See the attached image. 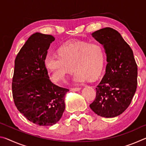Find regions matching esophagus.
Returning <instances> with one entry per match:
<instances>
[{"instance_id": "esophagus-1", "label": "esophagus", "mask_w": 146, "mask_h": 146, "mask_svg": "<svg viewBox=\"0 0 146 146\" xmlns=\"http://www.w3.org/2000/svg\"><path fill=\"white\" fill-rule=\"evenodd\" d=\"M80 88L77 87V88H71V91H79L80 90Z\"/></svg>"}]
</instances>
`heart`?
I'll return each instance as SVG.
<instances>
[{"instance_id": "1", "label": "heart", "mask_w": 146, "mask_h": 146, "mask_svg": "<svg viewBox=\"0 0 146 146\" xmlns=\"http://www.w3.org/2000/svg\"><path fill=\"white\" fill-rule=\"evenodd\" d=\"M58 53L48 55L44 60V65L55 82L64 81L73 69L74 80L78 82L88 78L95 80L102 70L104 49L98 42L71 40L62 46Z\"/></svg>"}]
</instances>
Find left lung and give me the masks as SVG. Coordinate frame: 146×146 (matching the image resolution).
<instances>
[{"instance_id": "obj_1", "label": "left lung", "mask_w": 146, "mask_h": 146, "mask_svg": "<svg viewBox=\"0 0 146 146\" xmlns=\"http://www.w3.org/2000/svg\"><path fill=\"white\" fill-rule=\"evenodd\" d=\"M92 36L103 45L108 63L90 107L100 117H115L131 102L137 88V65L131 48L117 30L102 28L93 32Z\"/></svg>"}]
</instances>
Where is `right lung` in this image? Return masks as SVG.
<instances>
[{
  "mask_svg": "<svg viewBox=\"0 0 146 146\" xmlns=\"http://www.w3.org/2000/svg\"><path fill=\"white\" fill-rule=\"evenodd\" d=\"M55 38L35 33L29 36L15 60L12 93L15 104L27 119L42 126L53 125L65 110L68 89L49 80L44 60Z\"/></svg>",
  "mask_w": 146,
  "mask_h": 146,
  "instance_id": "add662e5",
  "label": "right lung"
}]
</instances>
